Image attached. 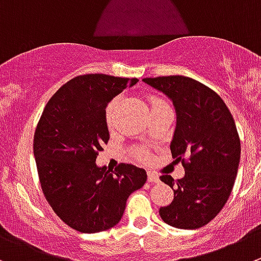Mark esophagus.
I'll list each match as a JSON object with an SVG mask.
<instances>
[{
	"mask_svg": "<svg viewBox=\"0 0 261 261\" xmlns=\"http://www.w3.org/2000/svg\"><path fill=\"white\" fill-rule=\"evenodd\" d=\"M147 180L150 183H159L160 182V178H159V175L155 174L153 172H148L147 173Z\"/></svg>",
	"mask_w": 261,
	"mask_h": 261,
	"instance_id": "1",
	"label": "esophagus"
}]
</instances>
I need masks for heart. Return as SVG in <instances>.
<instances>
[{
    "mask_svg": "<svg viewBox=\"0 0 261 261\" xmlns=\"http://www.w3.org/2000/svg\"><path fill=\"white\" fill-rule=\"evenodd\" d=\"M119 101H120V97H115L108 103V106H106L105 120H106V124H108V126H113L114 120H115V114H116V109H118V105H119ZM150 103H151V109L158 108V106L166 105L161 98L156 97V96L150 97ZM133 153H135L136 158H138L140 160H147L148 159L147 152H146L145 150H142V148H135V150H133Z\"/></svg>",
    "mask_w": 261,
    "mask_h": 261,
    "instance_id": "obj_1",
    "label": "heart"
}]
</instances>
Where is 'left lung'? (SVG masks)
Wrapping results in <instances>:
<instances>
[{
  "instance_id": "left-lung-1",
  "label": "left lung",
  "mask_w": 261,
  "mask_h": 261,
  "mask_svg": "<svg viewBox=\"0 0 261 261\" xmlns=\"http://www.w3.org/2000/svg\"><path fill=\"white\" fill-rule=\"evenodd\" d=\"M165 93L177 110V126L170 143L185 177L170 175L161 182L174 191L170 205L159 210L166 224L197 229L214 219L229 198L241 158V141L234 119L217 92L183 75L145 78Z\"/></svg>"
}]
</instances>
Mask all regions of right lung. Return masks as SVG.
I'll return each instance as SVG.
<instances>
[{
  "label": "right lung",
  "mask_w": 261,
  "mask_h": 261,
  "mask_svg": "<svg viewBox=\"0 0 261 261\" xmlns=\"http://www.w3.org/2000/svg\"><path fill=\"white\" fill-rule=\"evenodd\" d=\"M137 78L84 74L70 79L46 103L34 132L33 151L47 202L65 224L97 233L119 223L126 198L147 179L142 168L119 164L98 168L109 142L105 109Z\"/></svg>",
  "instance_id": "1"
}]
</instances>
